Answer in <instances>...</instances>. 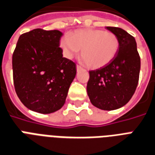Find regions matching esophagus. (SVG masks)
I'll list each match as a JSON object with an SVG mask.
<instances>
[{
  "instance_id": "esophagus-1",
  "label": "esophagus",
  "mask_w": 155,
  "mask_h": 155,
  "mask_svg": "<svg viewBox=\"0 0 155 155\" xmlns=\"http://www.w3.org/2000/svg\"><path fill=\"white\" fill-rule=\"evenodd\" d=\"M76 68H77V70H78V71H79V70H81V67L80 66V65H78V64H77Z\"/></svg>"
}]
</instances>
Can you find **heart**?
Listing matches in <instances>:
<instances>
[{
  "label": "heart",
  "instance_id": "heart-1",
  "mask_svg": "<svg viewBox=\"0 0 155 155\" xmlns=\"http://www.w3.org/2000/svg\"><path fill=\"white\" fill-rule=\"evenodd\" d=\"M64 56L73 58L81 50V59L90 69H96L107 65L116 57L120 40L110 31L97 29L78 30L61 39Z\"/></svg>",
  "mask_w": 155,
  "mask_h": 155
}]
</instances>
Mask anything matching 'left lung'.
<instances>
[{
    "mask_svg": "<svg viewBox=\"0 0 155 155\" xmlns=\"http://www.w3.org/2000/svg\"><path fill=\"white\" fill-rule=\"evenodd\" d=\"M106 28L118 37L119 51L107 65L89 72L86 89L94 107L111 111L124 106L134 95L138 84L141 59L134 36L119 27Z\"/></svg>",
    "mask_w": 155,
    "mask_h": 155,
    "instance_id": "obj_1",
    "label": "left lung"
}]
</instances>
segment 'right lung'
<instances>
[{"mask_svg":"<svg viewBox=\"0 0 155 155\" xmlns=\"http://www.w3.org/2000/svg\"><path fill=\"white\" fill-rule=\"evenodd\" d=\"M57 30L35 29L21 35L13 54V77L17 95L30 110L49 114L65 103L76 76V64L63 57Z\"/></svg>","mask_w":155,"mask_h":155,"instance_id":"1","label":"right lung"}]
</instances>
